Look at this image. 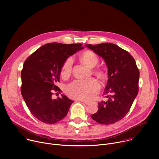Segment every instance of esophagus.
I'll return each mask as SVG.
<instances>
[{"mask_svg":"<svg viewBox=\"0 0 159 159\" xmlns=\"http://www.w3.org/2000/svg\"><path fill=\"white\" fill-rule=\"evenodd\" d=\"M78 101H80V102H84V103H85V104H90V102H89V101H83V100H78Z\"/></svg>","mask_w":159,"mask_h":159,"instance_id":"1","label":"esophagus"}]
</instances>
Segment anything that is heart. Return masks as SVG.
Here are the masks:
<instances>
[{"label":"heart","instance_id":"b5f03b06","mask_svg":"<svg viewBox=\"0 0 159 159\" xmlns=\"http://www.w3.org/2000/svg\"><path fill=\"white\" fill-rule=\"evenodd\" d=\"M82 61L90 67H94L99 61L97 55L90 50H87L80 55ZM73 60L72 57L68 58L63 63L61 75L63 78L69 77L72 70ZM95 74L101 79H106V72L102 69L94 70ZM100 84L95 79L87 80H76L66 87V93L71 98L80 100H90L93 99L99 93Z\"/></svg>","mask_w":159,"mask_h":159}]
</instances>
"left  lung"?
<instances>
[{
	"label": "left lung",
	"mask_w": 159,
	"mask_h": 159,
	"mask_svg": "<svg viewBox=\"0 0 159 159\" xmlns=\"http://www.w3.org/2000/svg\"><path fill=\"white\" fill-rule=\"evenodd\" d=\"M85 46L102 57L108 69L104 92L107 99L98 103V111L91 118L102 125L115 123L126 116L139 93V70L133 57L116 44L105 43Z\"/></svg>",
	"instance_id": "8db88e82"
}]
</instances>
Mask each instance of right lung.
Instances as JSON below:
<instances>
[{"instance_id": "add662e5", "label": "right lung", "mask_w": 159, "mask_h": 159, "mask_svg": "<svg viewBox=\"0 0 159 159\" xmlns=\"http://www.w3.org/2000/svg\"><path fill=\"white\" fill-rule=\"evenodd\" d=\"M82 44L51 43L43 45L25 60L21 71V94L31 114L40 121L54 124L62 120L74 102L62 94L53 99L54 93L61 90L56 85L64 61ZM57 94V93H56Z\"/></svg>"}]
</instances>
